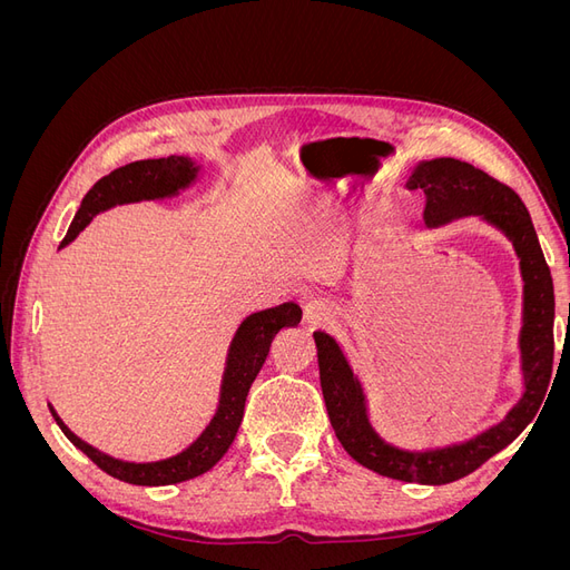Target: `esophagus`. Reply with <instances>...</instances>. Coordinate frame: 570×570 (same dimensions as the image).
Wrapping results in <instances>:
<instances>
[{
	"label": "esophagus",
	"instance_id": "obj_1",
	"mask_svg": "<svg viewBox=\"0 0 570 570\" xmlns=\"http://www.w3.org/2000/svg\"><path fill=\"white\" fill-rule=\"evenodd\" d=\"M304 318L308 325H323V323H331L335 318V306L327 302V299H308L304 306Z\"/></svg>",
	"mask_w": 570,
	"mask_h": 570
}]
</instances>
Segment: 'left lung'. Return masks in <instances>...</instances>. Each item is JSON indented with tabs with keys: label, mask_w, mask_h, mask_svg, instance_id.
<instances>
[{
	"label": "left lung",
	"mask_w": 570,
	"mask_h": 570,
	"mask_svg": "<svg viewBox=\"0 0 570 570\" xmlns=\"http://www.w3.org/2000/svg\"><path fill=\"white\" fill-rule=\"evenodd\" d=\"M406 187L423 189V218L428 226H442L459 216L480 214L513 239L525 281V325L521 333L525 392L519 406L502 423L475 440L446 450L409 454L394 450L373 433L366 419L364 394L337 342L325 333H314L321 390L335 435L354 461L392 480L446 485L473 473L497 452H502L538 416L554 368V285L525 204L509 185L465 161L433 159L416 166Z\"/></svg>",
	"instance_id": "left-lung-1"
}]
</instances>
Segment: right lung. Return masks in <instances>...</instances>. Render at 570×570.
Segmentation results:
<instances>
[{"mask_svg": "<svg viewBox=\"0 0 570 570\" xmlns=\"http://www.w3.org/2000/svg\"><path fill=\"white\" fill-rule=\"evenodd\" d=\"M195 178V166L185 157H168V159H145L132 161L111 170L109 176L97 180L92 189L85 195L80 209L68 228L66 237L61 239V247L76 239V235L88 226L95 214L109 209L114 204L126 202H140V199H159L176 195L180 187H185ZM302 321V308L297 304H281L266 308V312L252 314L233 340L226 377H223V392L220 404L214 421L204 430L202 438L189 444L187 450L178 456H170L164 461L154 463H128L118 461L107 454L97 452L95 446L76 438L68 430L61 419L51 411V416L57 419L63 435L71 440L82 454H88L101 471L130 482V485H174V482H183L189 478H197L206 473L220 461V456L228 452L233 444L237 428L243 423L245 413V400L247 392L254 383V377L262 371L264 361L271 352V342L278 335L283 327L297 325Z\"/></svg>", "mask_w": 570, "mask_h": 570, "instance_id": "1", "label": "right lung"}]
</instances>
